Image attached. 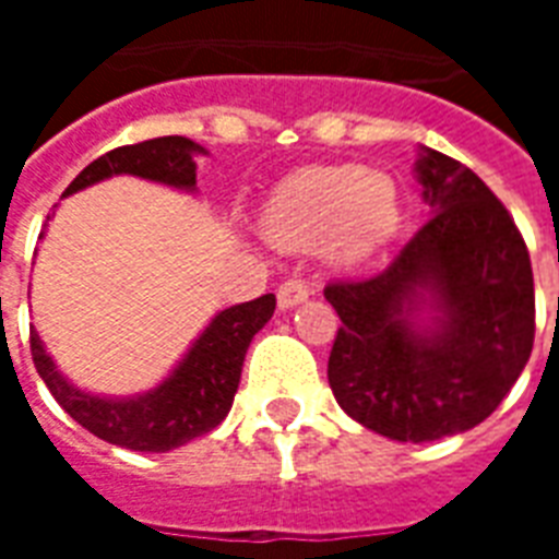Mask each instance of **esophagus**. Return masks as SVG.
<instances>
[{
	"mask_svg": "<svg viewBox=\"0 0 559 559\" xmlns=\"http://www.w3.org/2000/svg\"><path fill=\"white\" fill-rule=\"evenodd\" d=\"M310 298V287L301 278H289L278 287V307L281 310H293L296 305H305Z\"/></svg>",
	"mask_w": 559,
	"mask_h": 559,
	"instance_id": "34e87169",
	"label": "esophagus"
}]
</instances>
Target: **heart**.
<instances>
[{"instance_id":"heart-1","label":"heart","mask_w":559,"mask_h":559,"mask_svg":"<svg viewBox=\"0 0 559 559\" xmlns=\"http://www.w3.org/2000/svg\"><path fill=\"white\" fill-rule=\"evenodd\" d=\"M400 193L382 170L319 165L287 177L263 209V231L287 249H328L362 261L394 237Z\"/></svg>"}]
</instances>
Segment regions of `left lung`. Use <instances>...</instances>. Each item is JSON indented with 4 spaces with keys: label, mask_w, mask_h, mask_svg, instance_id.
<instances>
[{
    "label": "left lung",
    "mask_w": 559,
    "mask_h": 559,
    "mask_svg": "<svg viewBox=\"0 0 559 559\" xmlns=\"http://www.w3.org/2000/svg\"><path fill=\"white\" fill-rule=\"evenodd\" d=\"M432 211L373 278L336 281L328 380L357 424L391 441H438L496 412L534 348V272L502 202L461 162L420 147Z\"/></svg>",
    "instance_id": "1"
}]
</instances>
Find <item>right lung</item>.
I'll return each mask as SVG.
<instances>
[{
  "instance_id": "obj_1",
  "label": "right lung",
  "mask_w": 559,
  "mask_h": 559,
  "mask_svg": "<svg viewBox=\"0 0 559 559\" xmlns=\"http://www.w3.org/2000/svg\"><path fill=\"white\" fill-rule=\"evenodd\" d=\"M205 147L186 135H162L151 142L127 144L104 153L100 159L74 177L63 197L104 182L118 174L151 179L159 186L197 191V162ZM43 237V235H39ZM275 313V296L254 298L243 305L219 310L209 328L193 340L179 366L151 391L133 397H104L81 391L57 371L37 331H31V357L37 373L69 415L98 435L100 441L135 452H168L211 432L226 420L235 391L240 385L246 350L254 333Z\"/></svg>"
}]
</instances>
